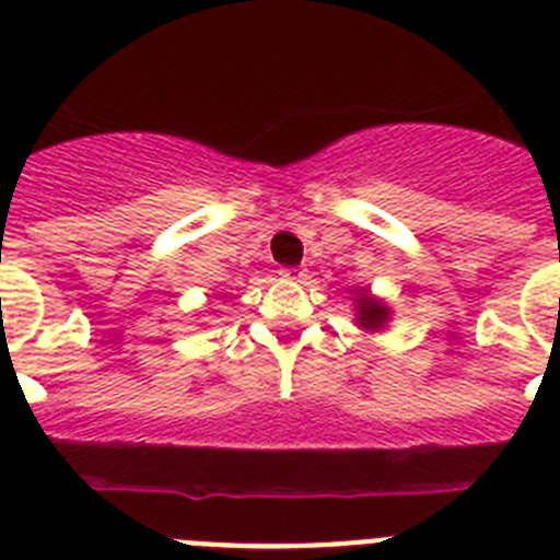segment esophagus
<instances>
[{
    "label": "esophagus",
    "mask_w": 560,
    "mask_h": 560,
    "mask_svg": "<svg viewBox=\"0 0 560 560\" xmlns=\"http://www.w3.org/2000/svg\"><path fill=\"white\" fill-rule=\"evenodd\" d=\"M280 277H283V280H300V277H303V269L285 266V269H280Z\"/></svg>",
    "instance_id": "esophagus-1"
}]
</instances>
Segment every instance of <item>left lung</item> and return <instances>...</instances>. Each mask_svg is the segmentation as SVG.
<instances>
[{
  "mask_svg": "<svg viewBox=\"0 0 560 560\" xmlns=\"http://www.w3.org/2000/svg\"><path fill=\"white\" fill-rule=\"evenodd\" d=\"M355 314H359L355 316V325H359V328L381 330L389 323V314H393V311L381 303V300H375V296H370L368 291L361 289V294L355 291Z\"/></svg>",
  "mask_w": 560,
  "mask_h": 560,
  "instance_id": "1",
  "label": "left lung"
}]
</instances>
